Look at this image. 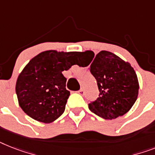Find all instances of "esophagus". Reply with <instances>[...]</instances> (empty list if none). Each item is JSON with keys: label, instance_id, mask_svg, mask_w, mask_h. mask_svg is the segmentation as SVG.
<instances>
[{"label": "esophagus", "instance_id": "obj_1", "mask_svg": "<svg viewBox=\"0 0 155 155\" xmlns=\"http://www.w3.org/2000/svg\"><path fill=\"white\" fill-rule=\"evenodd\" d=\"M78 93L79 94H80V95H84V93H85V91H84V89H81L80 90H79V91L78 92Z\"/></svg>", "mask_w": 155, "mask_h": 155}]
</instances>
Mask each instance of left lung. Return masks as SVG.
<instances>
[{
  "label": "left lung",
  "instance_id": "obj_1",
  "mask_svg": "<svg viewBox=\"0 0 155 155\" xmlns=\"http://www.w3.org/2000/svg\"><path fill=\"white\" fill-rule=\"evenodd\" d=\"M90 57L89 70L97 82L99 97L89 104L91 112L105 120L124 116L131 109L139 94L137 75L129 62L112 52L101 51L94 57L91 51L80 52Z\"/></svg>",
  "mask_w": 155,
  "mask_h": 155
}]
</instances>
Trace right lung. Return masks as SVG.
Returning a JSON list of instances; mask_svg holds the SVG:
<instances>
[{
	"label": "right lung",
	"instance_id": "add662e5",
	"mask_svg": "<svg viewBox=\"0 0 155 155\" xmlns=\"http://www.w3.org/2000/svg\"><path fill=\"white\" fill-rule=\"evenodd\" d=\"M78 54L46 51L27 64L16 81V93L28 116L49 124L63 113L70 93L62 73L74 65Z\"/></svg>",
	"mask_w": 155,
	"mask_h": 155
}]
</instances>
